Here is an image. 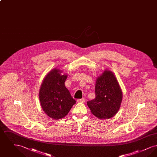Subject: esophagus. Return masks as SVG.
Returning <instances> with one entry per match:
<instances>
[{"instance_id":"34e87169","label":"esophagus","mask_w":157,"mask_h":157,"mask_svg":"<svg viewBox=\"0 0 157 157\" xmlns=\"http://www.w3.org/2000/svg\"><path fill=\"white\" fill-rule=\"evenodd\" d=\"M85 101V98L78 99H77V102H84Z\"/></svg>"}]
</instances>
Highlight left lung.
Instances as JSON below:
<instances>
[{
  "mask_svg": "<svg viewBox=\"0 0 157 157\" xmlns=\"http://www.w3.org/2000/svg\"><path fill=\"white\" fill-rule=\"evenodd\" d=\"M122 93L115 75L105 71L97 79L95 98L87 102L92 114L101 119L113 117L120 109Z\"/></svg>",
  "mask_w": 157,
  "mask_h": 157,
  "instance_id": "1",
  "label": "left lung"
}]
</instances>
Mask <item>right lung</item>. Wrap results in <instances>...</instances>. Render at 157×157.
Here are the masks:
<instances>
[{
	"label": "right lung",
	"mask_w": 157,
	"mask_h": 157,
	"mask_svg": "<svg viewBox=\"0 0 157 157\" xmlns=\"http://www.w3.org/2000/svg\"><path fill=\"white\" fill-rule=\"evenodd\" d=\"M54 69L46 76L39 90V99L45 113L55 120L65 117L76 101L65 85L67 75Z\"/></svg>",
	"instance_id": "right-lung-1"
}]
</instances>
